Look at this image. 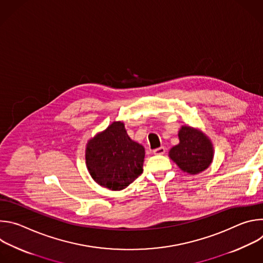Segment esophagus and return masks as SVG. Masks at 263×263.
Here are the masks:
<instances>
[{
	"instance_id": "34e87169",
	"label": "esophagus",
	"mask_w": 263,
	"mask_h": 263,
	"mask_svg": "<svg viewBox=\"0 0 263 263\" xmlns=\"http://www.w3.org/2000/svg\"><path fill=\"white\" fill-rule=\"evenodd\" d=\"M153 153L155 155H163L165 153V147L164 146H160V147H157L155 149H153Z\"/></svg>"
}]
</instances>
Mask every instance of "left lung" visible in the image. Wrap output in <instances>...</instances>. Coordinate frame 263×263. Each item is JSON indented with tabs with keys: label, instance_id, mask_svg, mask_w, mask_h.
Here are the masks:
<instances>
[{
	"label": "left lung",
	"instance_id": "1",
	"mask_svg": "<svg viewBox=\"0 0 263 263\" xmlns=\"http://www.w3.org/2000/svg\"><path fill=\"white\" fill-rule=\"evenodd\" d=\"M179 139L180 143L171 148L170 157L182 171L195 175L209 166L213 148L205 135L185 126L179 132Z\"/></svg>",
	"mask_w": 263,
	"mask_h": 263
}]
</instances>
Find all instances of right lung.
<instances>
[{"label":"right lung","instance_id":"1","mask_svg":"<svg viewBox=\"0 0 263 263\" xmlns=\"http://www.w3.org/2000/svg\"><path fill=\"white\" fill-rule=\"evenodd\" d=\"M144 148L133 141L121 122L89 140L86 165L93 180L111 191H122L143 172Z\"/></svg>","mask_w":263,"mask_h":263}]
</instances>
